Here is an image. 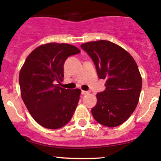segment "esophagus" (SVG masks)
<instances>
[{"instance_id": "1", "label": "esophagus", "mask_w": 161, "mask_h": 161, "mask_svg": "<svg viewBox=\"0 0 161 161\" xmlns=\"http://www.w3.org/2000/svg\"><path fill=\"white\" fill-rule=\"evenodd\" d=\"M90 91H84V90H82V95H86V94H89L90 93Z\"/></svg>"}]
</instances>
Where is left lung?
<instances>
[{
	"instance_id": "8db88e82",
	"label": "left lung",
	"mask_w": 161,
	"mask_h": 161,
	"mask_svg": "<svg viewBox=\"0 0 161 161\" xmlns=\"http://www.w3.org/2000/svg\"><path fill=\"white\" fill-rule=\"evenodd\" d=\"M81 47L93 61L98 77L106 80L105 90L97 94L92 116L104 126L120 125L139 101L142 82L137 64L129 52L108 40L88 42Z\"/></svg>"
}]
</instances>
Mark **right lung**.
Returning a JSON list of instances; mask_svg holds the SVG:
<instances>
[{"label": "right lung", "mask_w": 161, "mask_h": 161, "mask_svg": "<svg viewBox=\"0 0 161 161\" xmlns=\"http://www.w3.org/2000/svg\"><path fill=\"white\" fill-rule=\"evenodd\" d=\"M80 50L68 43H49L29 54L19 72L21 97L33 119L43 127L58 129L69 122L76 109L81 90L59 86L64 63Z\"/></svg>", "instance_id": "obj_1"}]
</instances>
